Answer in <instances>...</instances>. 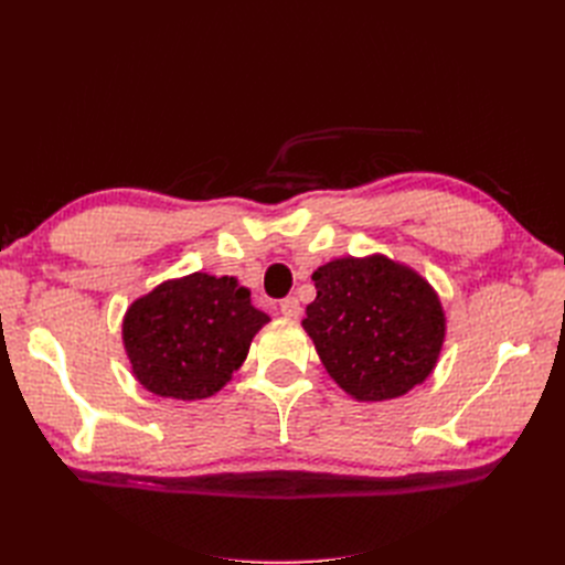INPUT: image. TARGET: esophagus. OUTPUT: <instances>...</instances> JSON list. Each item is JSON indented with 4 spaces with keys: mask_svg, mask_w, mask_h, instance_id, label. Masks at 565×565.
Masks as SVG:
<instances>
[{
    "mask_svg": "<svg viewBox=\"0 0 565 565\" xmlns=\"http://www.w3.org/2000/svg\"><path fill=\"white\" fill-rule=\"evenodd\" d=\"M280 313H282L285 318H297V316L301 313L299 299H295V297H287V299H282V301H280Z\"/></svg>",
    "mask_w": 565,
    "mask_h": 565,
    "instance_id": "esophagus-1",
    "label": "esophagus"
}]
</instances>
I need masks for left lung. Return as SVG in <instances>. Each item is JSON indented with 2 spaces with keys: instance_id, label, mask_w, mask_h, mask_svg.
<instances>
[{
  "instance_id": "obj_1",
  "label": "left lung",
  "mask_w": 565,
  "mask_h": 565,
  "mask_svg": "<svg viewBox=\"0 0 565 565\" xmlns=\"http://www.w3.org/2000/svg\"><path fill=\"white\" fill-rule=\"evenodd\" d=\"M318 295L301 328L351 398L405 396L436 370L446 311L434 285L386 254L339 256L313 270Z\"/></svg>"
}]
</instances>
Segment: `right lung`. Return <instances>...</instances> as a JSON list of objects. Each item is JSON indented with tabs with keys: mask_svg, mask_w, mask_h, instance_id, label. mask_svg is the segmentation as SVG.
Returning <instances> with one entry per match:
<instances>
[{
	"mask_svg": "<svg viewBox=\"0 0 565 565\" xmlns=\"http://www.w3.org/2000/svg\"><path fill=\"white\" fill-rule=\"evenodd\" d=\"M270 318L249 289L228 276L188 273L134 299L122 318V347L134 380L160 398L202 401L245 363L252 339Z\"/></svg>",
	"mask_w": 565,
	"mask_h": 565,
	"instance_id": "1",
	"label": "right lung"
}]
</instances>
